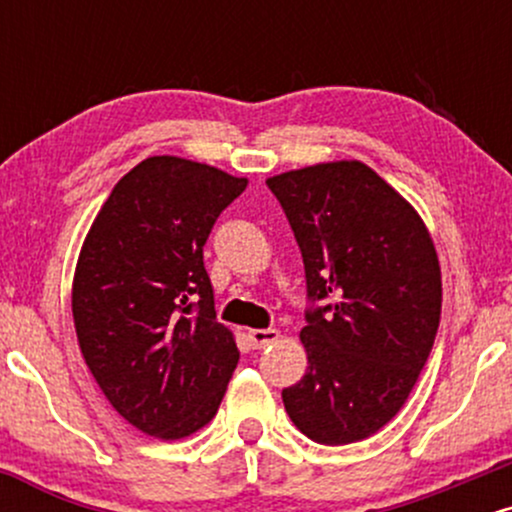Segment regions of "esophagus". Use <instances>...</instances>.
Here are the masks:
<instances>
[{"instance_id": "obj_1", "label": "esophagus", "mask_w": 512, "mask_h": 512, "mask_svg": "<svg viewBox=\"0 0 512 512\" xmlns=\"http://www.w3.org/2000/svg\"><path fill=\"white\" fill-rule=\"evenodd\" d=\"M248 337H250V344L255 346V349H264V346L279 342L281 332L279 330H250Z\"/></svg>"}]
</instances>
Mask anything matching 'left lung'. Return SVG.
Here are the masks:
<instances>
[{"instance_id": "8db88e82", "label": "left lung", "mask_w": 512, "mask_h": 512, "mask_svg": "<svg viewBox=\"0 0 512 512\" xmlns=\"http://www.w3.org/2000/svg\"><path fill=\"white\" fill-rule=\"evenodd\" d=\"M305 264L301 342L308 370L281 392L310 440L346 445L378 433L407 402L433 349L443 284L416 209L361 161L267 180Z\"/></svg>"}]
</instances>
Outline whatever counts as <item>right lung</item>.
I'll list each match as a JSON object with an SVG mask.
<instances>
[{
    "instance_id": "obj_1",
    "label": "right lung",
    "mask_w": 512,
    "mask_h": 512,
    "mask_svg": "<svg viewBox=\"0 0 512 512\" xmlns=\"http://www.w3.org/2000/svg\"><path fill=\"white\" fill-rule=\"evenodd\" d=\"M245 187L248 178L207 163L151 156L113 187L81 245V354L113 409L146 436L178 440L207 426L238 366L202 250Z\"/></svg>"
}]
</instances>
